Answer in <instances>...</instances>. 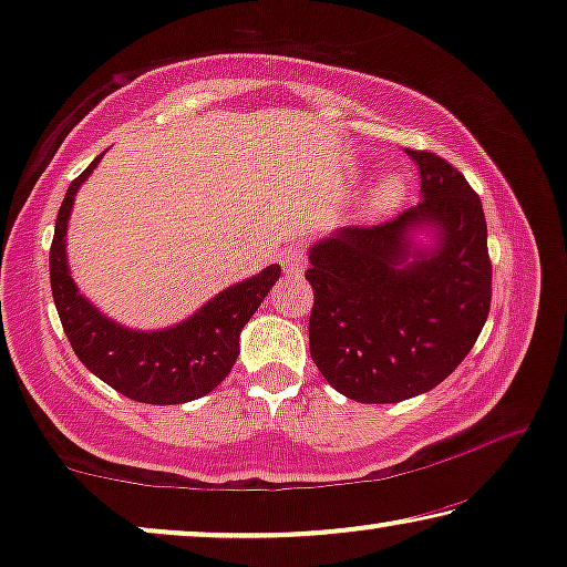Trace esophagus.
<instances>
[{
	"instance_id": "esophagus-1",
	"label": "esophagus",
	"mask_w": 567,
	"mask_h": 567,
	"mask_svg": "<svg viewBox=\"0 0 567 567\" xmlns=\"http://www.w3.org/2000/svg\"><path fill=\"white\" fill-rule=\"evenodd\" d=\"M281 262H284L286 274H301V270L307 268V250L301 245L289 247V250L281 255Z\"/></svg>"
}]
</instances>
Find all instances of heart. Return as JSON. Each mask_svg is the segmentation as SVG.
I'll return each instance as SVG.
<instances>
[{
    "label": "heart",
    "mask_w": 567,
    "mask_h": 567,
    "mask_svg": "<svg viewBox=\"0 0 567 567\" xmlns=\"http://www.w3.org/2000/svg\"><path fill=\"white\" fill-rule=\"evenodd\" d=\"M402 188H405L402 177L384 175L382 181L377 183L374 193H371V208H377V212H386V208H392L400 200Z\"/></svg>",
    "instance_id": "obj_1"
}]
</instances>
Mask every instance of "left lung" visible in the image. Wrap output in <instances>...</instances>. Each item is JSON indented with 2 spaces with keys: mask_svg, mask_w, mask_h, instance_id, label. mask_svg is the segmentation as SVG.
<instances>
[{
  "mask_svg": "<svg viewBox=\"0 0 567 567\" xmlns=\"http://www.w3.org/2000/svg\"><path fill=\"white\" fill-rule=\"evenodd\" d=\"M408 154L421 169V204L322 239L305 274L315 291L312 361L330 386L367 405L415 398L444 382L491 312L493 266L480 196L439 154ZM421 223L440 229L429 254L406 243Z\"/></svg>",
  "mask_w": 567,
  "mask_h": 567,
  "instance_id": "obj_1",
  "label": "left lung"
}]
</instances>
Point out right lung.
<instances>
[{
	"label": "right lung",
	"mask_w": 567,
	"mask_h": 567,
	"mask_svg": "<svg viewBox=\"0 0 567 567\" xmlns=\"http://www.w3.org/2000/svg\"><path fill=\"white\" fill-rule=\"evenodd\" d=\"M100 157L69 183L61 200L51 243V293L69 343L76 359L97 379L111 384L128 400L150 405H181L204 398L221 384L239 355V330L266 299L281 276V266H268L258 276L231 286L200 307L190 320L157 332L121 328L100 315L87 299L76 293L66 268V219L74 193L92 173Z\"/></svg>",
	"instance_id": "add662e5"
}]
</instances>
